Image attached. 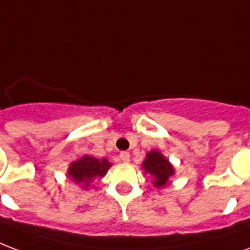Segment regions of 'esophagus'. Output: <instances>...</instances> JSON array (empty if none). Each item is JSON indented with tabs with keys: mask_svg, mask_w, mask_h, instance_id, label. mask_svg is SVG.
I'll return each mask as SVG.
<instances>
[{
	"mask_svg": "<svg viewBox=\"0 0 250 250\" xmlns=\"http://www.w3.org/2000/svg\"><path fill=\"white\" fill-rule=\"evenodd\" d=\"M120 159H121L123 162H129V161H130V154L127 153V151H121V153H120Z\"/></svg>",
	"mask_w": 250,
	"mask_h": 250,
	"instance_id": "34e87169",
	"label": "esophagus"
}]
</instances>
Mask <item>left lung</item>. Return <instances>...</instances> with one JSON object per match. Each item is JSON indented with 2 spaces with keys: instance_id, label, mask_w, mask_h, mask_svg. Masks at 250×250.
<instances>
[{
  "instance_id": "8db88e82",
  "label": "left lung",
  "mask_w": 250,
  "mask_h": 250,
  "mask_svg": "<svg viewBox=\"0 0 250 250\" xmlns=\"http://www.w3.org/2000/svg\"><path fill=\"white\" fill-rule=\"evenodd\" d=\"M141 167L144 168L145 174H149L153 178V186L157 188H165L170 185V179L175 174V168L170 161L159 150L155 149L146 153Z\"/></svg>"
}]
</instances>
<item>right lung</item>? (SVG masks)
Returning a JSON list of instances; mask_svg holds the SVG:
<instances>
[{
    "mask_svg": "<svg viewBox=\"0 0 250 250\" xmlns=\"http://www.w3.org/2000/svg\"><path fill=\"white\" fill-rule=\"evenodd\" d=\"M112 166V163L105 158H96L92 155H83L82 158L69 163L67 176L69 179L80 185L84 189H88L95 179H101L106 175V172Z\"/></svg>",
    "mask_w": 250,
    "mask_h": 250,
    "instance_id": "right-lung-1",
    "label": "right lung"
}]
</instances>
